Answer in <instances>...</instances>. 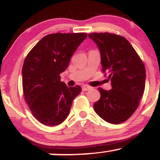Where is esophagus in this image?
Instances as JSON below:
<instances>
[{
    "instance_id": "obj_1",
    "label": "esophagus",
    "mask_w": 160,
    "mask_h": 160,
    "mask_svg": "<svg viewBox=\"0 0 160 160\" xmlns=\"http://www.w3.org/2000/svg\"><path fill=\"white\" fill-rule=\"evenodd\" d=\"M92 86H88V85H83L82 86V89L83 91H88V90H89V89H92Z\"/></svg>"
}]
</instances>
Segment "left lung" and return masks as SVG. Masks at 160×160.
Here are the masks:
<instances>
[{"instance_id":"1","label":"left lung","mask_w":160,"mask_h":160,"mask_svg":"<svg viewBox=\"0 0 160 160\" xmlns=\"http://www.w3.org/2000/svg\"><path fill=\"white\" fill-rule=\"evenodd\" d=\"M101 52L102 72L108 74L112 89L98 88L100 99L93 105L101 118L112 124L127 120L144 94L146 71L140 56L124 37L111 33H91Z\"/></svg>"}]
</instances>
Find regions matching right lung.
Returning <instances> with one entry per match:
<instances>
[{"label":"right lung","mask_w":160,"mask_h":160,"mask_svg":"<svg viewBox=\"0 0 160 160\" xmlns=\"http://www.w3.org/2000/svg\"><path fill=\"white\" fill-rule=\"evenodd\" d=\"M86 33H56L43 37L28 53L22 66V88L32 115L48 126L65 120L80 86L68 87L61 82L65 71Z\"/></svg>","instance_id":"add662e5"}]
</instances>
